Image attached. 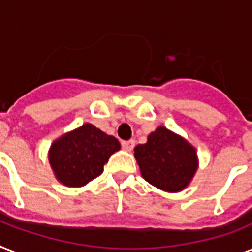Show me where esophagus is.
I'll return each instance as SVG.
<instances>
[{"label": "esophagus", "mask_w": 252, "mask_h": 252, "mask_svg": "<svg viewBox=\"0 0 252 252\" xmlns=\"http://www.w3.org/2000/svg\"><path fill=\"white\" fill-rule=\"evenodd\" d=\"M123 149L126 150V152H130V150L134 148V141L133 140H128V141H123L122 142Z\"/></svg>", "instance_id": "esophagus-1"}]
</instances>
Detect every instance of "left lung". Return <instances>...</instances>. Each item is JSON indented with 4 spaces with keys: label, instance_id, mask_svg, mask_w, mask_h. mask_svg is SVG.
Masks as SVG:
<instances>
[{
    "label": "left lung",
    "instance_id": "8db88e82",
    "mask_svg": "<svg viewBox=\"0 0 252 252\" xmlns=\"http://www.w3.org/2000/svg\"><path fill=\"white\" fill-rule=\"evenodd\" d=\"M134 158L148 183L171 193L187 188L199 167L195 146L162 126L134 148Z\"/></svg>",
    "mask_w": 252,
    "mask_h": 252
}]
</instances>
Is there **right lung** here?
Returning a JSON list of instances; mask_svg holds the SVG:
<instances>
[{"label":"right lung","mask_w":252,"mask_h":252,"mask_svg":"<svg viewBox=\"0 0 252 252\" xmlns=\"http://www.w3.org/2000/svg\"><path fill=\"white\" fill-rule=\"evenodd\" d=\"M118 150V138L85 123L52 142L48 161L53 175L61 184L84 187L102 174L103 166Z\"/></svg>","instance_id":"obj_1"}]
</instances>
